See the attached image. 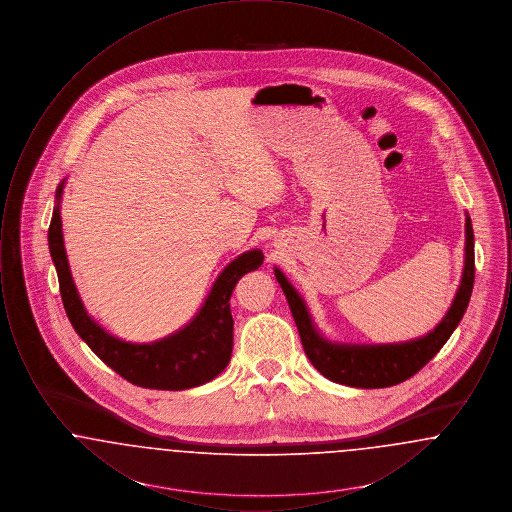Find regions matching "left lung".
Wrapping results in <instances>:
<instances>
[{
  "label": "left lung",
  "instance_id": "obj_1",
  "mask_svg": "<svg viewBox=\"0 0 512 512\" xmlns=\"http://www.w3.org/2000/svg\"><path fill=\"white\" fill-rule=\"evenodd\" d=\"M466 244H464V268L461 286L447 315L438 326L422 338L403 343H380V345H357L336 343L322 338L307 311L305 301L295 292L280 268H274V276L288 299L293 320L297 324L303 349L318 372L343 386L351 388H390L414 376L428 361L438 355L439 349L459 326L466 313L472 288H474V232L472 222L466 215L464 222Z\"/></svg>",
  "mask_w": 512,
  "mask_h": 512
}]
</instances>
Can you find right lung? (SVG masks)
<instances>
[{"label": "right lung", "mask_w": 512, "mask_h": 512, "mask_svg": "<svg viewBox=\"0 0 512 512\" xmlns=\"http://www.w3.org/2000/svg\"><path fill=\"white\" fill-rule=\"evenodd\" d=\"M65 180L57 186L55 207L48 230V244L59 278L61 299L76 334L107 366L124 380L149 390H188L201 386L230 363L234 345V318L230 297L238 280L263 265V251L251 249L220 272L203 307L190 324L171 336L151 343H130L105 332L82 305L76 292L61 230V194Z\"/></svg>", "instance_id": "obj_1"}]
</instances>
